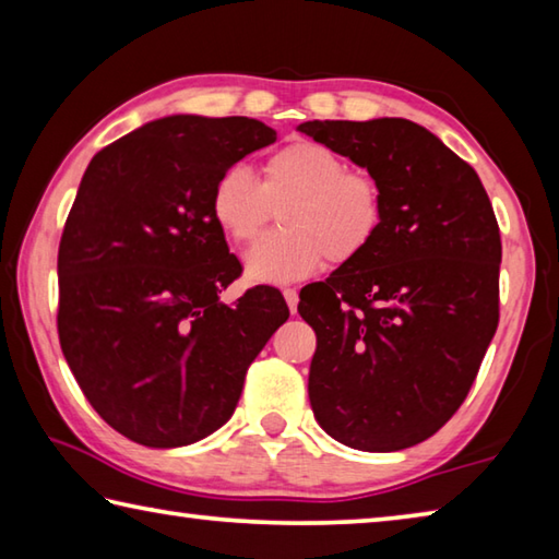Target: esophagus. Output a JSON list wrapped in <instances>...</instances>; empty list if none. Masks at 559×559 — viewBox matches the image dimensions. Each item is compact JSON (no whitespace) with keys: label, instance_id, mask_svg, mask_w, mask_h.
I'll return each instance as SVG.
<instances>
[{"label":"esophagus","instance_id":"1","mask_svg":"<svg viewBox=\"0 0 559 559\" xmlns=\"http://www.w3.org/2000/svg\"><path fill=\"white\" fill-rule=\"evenodd\" d=\"M283 298H286L290 313H296V310H298V290L296 288H283Z\"/></svg>","mask_w":559,"mask_h":559}]
</instances>
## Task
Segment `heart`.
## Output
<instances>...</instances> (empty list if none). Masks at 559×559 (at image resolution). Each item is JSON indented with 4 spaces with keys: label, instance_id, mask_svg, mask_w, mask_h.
<instances>
[{
    "label": "heart",
    "instance_id": "heart-1",
    "mask_svg": "<svg viewBox=\"0 0 559 559\" xmlns=\"http://www.w3.org/2000/svg\"><path fill=\"white\" fill-rule=\"evenodd\" d=\"M283 229L246 257L261 283H290L316 273L325 259L345 266L370 249L384 226V189L365 169H347L343 155L313 140H290L263 163L259 182L249 167L231 165L216 177L210 212L226 239L249 246L266 229L273 206Z\"/></svg>",
    "mask_w": 559,
    "mask_h": 559
}]
</instances>
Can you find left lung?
<instances>
[{"label": "left lung", "instance_id": "8db88e82", "mask_svg": "<svg viewBox=\"0 0 559 559\" xmlns=\"http://www.w3.org/2000/svg\"><path fill=\"white\" fill-rule=\"evenodd\" d=\"M316 143L384 189L374 243L300 290L316 330L308 396L320 427L359 451H400L471 392L500 316V229L468 163L404 118L310 120Z\"/></svg>", "mask_w": 559, "mask_h": 559}]
</instances>
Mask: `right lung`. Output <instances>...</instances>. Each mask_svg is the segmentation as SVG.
Here are the masks:
<instances>
[{"instance_id":"add662e5","label":"right lung","mask_w":559,"mask_h":559,"mask_svg":"<svg viewBox=\"0 0 559 559\" xmlns=\"http://www.w3.org/2000/svg\"><path fill=\"white\" fill-rule=\"evenodd\" d=\"M276 132L253 118L173 116L91 159L59 243V343L100 419L150 449L229 421L257 355L290 316L253 286L210 212L226 167Z\"/></svg>"}]
</instances>
